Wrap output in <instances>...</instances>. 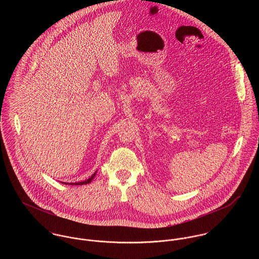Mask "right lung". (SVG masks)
Here are the masks:
<instances>
[{"instance_id": "obj_1", "label": "right lung", "mask_w": 259, "mask_h": 259, "mask_svg": "<svg viewBox=\"0 0 259 259\" xmlns=\"http://www.w3.org/2000/svg\"><path fill=\"white\" fill-rule=\"evenodd\" d=\"M97 172H98V170H96V172L90 178V179H88V180H85V181H83V182H79V183H63V182H61L62 184H64V185H88V184H90L93 180H94V178L96 177V175H97Z\"/></svg>"}]
</instances>
